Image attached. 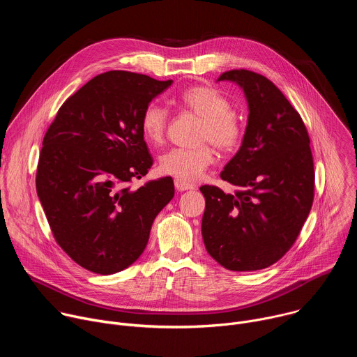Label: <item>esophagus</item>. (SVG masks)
<instances>
[{"label": "esophagus", "instance_id": "34e87169", "mask_svg": "<svg viewBox=\"0 0 357 357\" xmlns=\"http://www.w3.org/2000/svg\"><path fill=\"white\" fill-rule=\"evenodd\" d=\"M174 183H175V188H176V190H179V192H185V190H190V189H195V186H193L192 183H189V182H185V181H182V179H175V181H174Z\"/></svg>", "mask_w": 357, "mask_h": 357}]
</instances>
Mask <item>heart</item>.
I'll return each mask as SVG.
<instances>
[{"label": "heart", "mask_w": 357, "mask_h": 357, "mask_svg": "<svg viewBox=\"0 0 357 357\" xmlns=\"http://www.w3.org/2000/svg\"><path fill=\"white\" fill-rule=\"evenodd\" d=\"M178 103L202 119L197 130V141L193 148H172L160 158V171L165 175L193 182L199 179L216 160L213 144L222 152H230L238 146L243 127L237 114L231 110L229 100L209 86H192L183 90ZM168 113L157 103H149L141 114V131L144 138L160 145L167 132Z\"/></svg>", "instance_id": "obj_1"}]
</instances>
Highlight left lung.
I'll use <instances>...</instances> for the list:
<instances>
[{"mask_svg": "<svg viewBox=\"0 0 357 357\" xmlns=\"http://www.w3.org/2000/svg\"><path fill=\"white\" fill-rule=\"evenodd\" d=\"M236 82L248 103L243 144L220 176L230 195L203 185L202 236L211 256L231 271L277 263L307 220L315 188L310 135L299 113L266 76L245 69L220 75Z\"/></svg>", "mask_w": 357, "mask_h": 357, "instance_id": "8db88e82", "label": "left lung"}]
</instances>
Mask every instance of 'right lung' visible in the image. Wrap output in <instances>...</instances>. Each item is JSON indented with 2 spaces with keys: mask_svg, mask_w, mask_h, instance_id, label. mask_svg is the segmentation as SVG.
I'll list each match as a JSON object with an SVG mask.
<instances>
[{
  "mask_svg": "<svg viewBox=\"0 0 357 357\" xmlns=\"http://www.w3.org/2000/svg\"><path fill=\"white\" fill-rule=\"evenodd\" d=\"M171 84L124 70L97 75L65 101L43 137L39 200L56 243L91 273L131 266L174 197L171 176L130 185L154 162L141 131L142 110Z\"/></svg>",
  "mask_w": 357,
  "mask_h": 357,
  "instance_id": "add662e5",
  "label": "right lung"
}]
</instances>
